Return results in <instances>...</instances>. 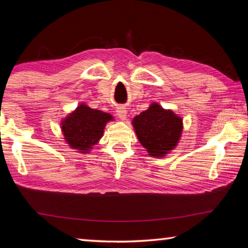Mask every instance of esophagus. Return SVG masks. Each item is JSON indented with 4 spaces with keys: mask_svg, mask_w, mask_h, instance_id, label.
Wrapping results in <instances>:
<instances>
[{
    "mask_svg": "<svg viewBox=\"0 0 248 248\" xmlns=\"http://www.w3.org/2000/svg\"><path fill=\"white\" fill-rule=\"evenodd\" d=\"M116 114H117V116H118V118H120L121 120H124L125 118H127V109L123 106L117 107Z\"/></svg>",
    "mask_w": 248,
    "mask_h": 248,
    "instance_id": "1",
    "label": "esophagus"
}]
</instances>
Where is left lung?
Returning <instances> with one entry per match:
<instances>
[{"instance_id": "8db88e82", "label": "left lung", "mask_w": 248, "mask_h": 248, "mask_svg": "<svg viewBox=\"0 0 248 248\" xmlns=\"http://www.w3.org/2000/svg\"><path fill=\"white\" fill-rule=\"evenodd\" d=\"M134 131L150 156L164 157L176 148L182 137L183 119L170 109L152 103L132 119Z\"/></svg>"}]
</instances>
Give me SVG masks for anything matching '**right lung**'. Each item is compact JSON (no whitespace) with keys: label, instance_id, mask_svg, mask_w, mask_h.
<instances>
[{"label":"right lung","instance_id":"add662e5","mask_svg":"<svg viewBox=\"0 0 248 248\" xmlns=\"http://www.w3.org/2000/svg\"><path fill=\"white\" fill-rule=\"evenodd\" d=\"M114 117L108 112L93 109L82 103L61 120L64 140L71 149L78 153H90L102 139L104 129Z\"/></svg>","mask_w":248,"mask_h":248}]
</instances>
